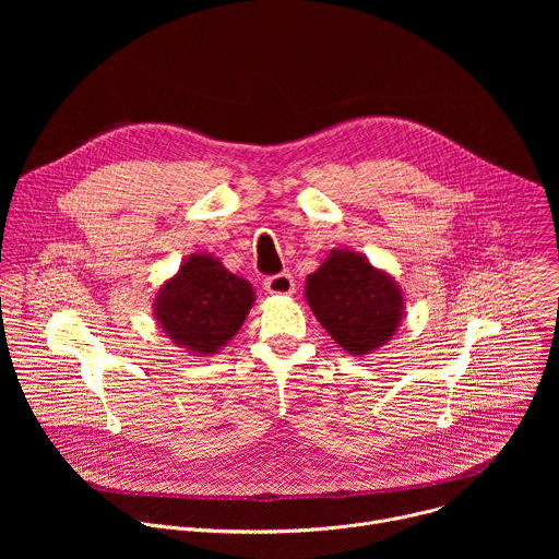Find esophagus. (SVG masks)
Instances as JSON below:
<instances>
[{
  "mask_svg": "<svg viewBox=\"0 0 559 559\" xmlns=\"http://www.w3.org/2000/svg\"><path fill=\"white\" fill-rule=\"evenodd\" d=\"M263 287H265L267 294H274V296H289V294L294 292V278H292V274L283 272V274H276V276L265 278Z\"/></svg>",
  "mask_w": 559,
  "mask_h": 559,
  "instance_id": "1",
  "label": "esophagus"
}]
</instances>
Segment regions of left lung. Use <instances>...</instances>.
<instances>
[{
    "instance_id": "8db88e82",
    "label": "left lung",
    "mask_w": 559,
    "mask_h": 559,
    "mask_svg": "<svg viewBox=\"0 0 559 559\" xmlns=\"http://www.w3.org/2000/svg\"><path fill=\"white\" fill-rule=\"evenodd\" d=\"M316 321L352 356L386 345L405 316V292L391 274L349 248L332 250L305 281Z\"/></svg>"
}]
</instances>
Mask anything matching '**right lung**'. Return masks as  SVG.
<instances>
[{
  "mask_svg": "<svg viewBox=\"0 0 559 559\" xmlns=\"http://www.w3.org/2000/svg\"><path fill=\"white\" fill-rule=\"evenodd\" d=\"M257 300L252 283L207 254H190L152 300L156 325L190 356H214L238 334Z\"/></svg>",
  "mask_w": 559,
  "mask_h": 559,
  "instance_id": "add662e5",
  "label": "right lung"
}]
</instances>
